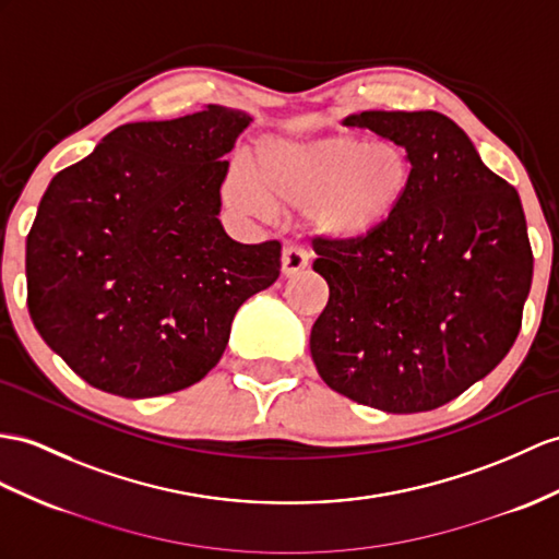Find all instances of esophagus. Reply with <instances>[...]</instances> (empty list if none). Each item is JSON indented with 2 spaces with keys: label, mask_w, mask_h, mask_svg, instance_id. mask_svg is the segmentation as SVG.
Segmentation results:
<instances>
[{
  "label": "esophagus",
  "mask_w": 559,
  "mask_h": 559,
  "mask_svg": "<svg viewBox=\"0 0 559 559\" xmlns=\"http://www.w3.org/2000/svg\"><path fill=\"white\" fill-rule=\"evenodd\" d=\"M304 267H308L306 249L298 247V243H289V247H284V251H282V272H284V275H296V272H301Z\"/></svg>",
  "instance_id": "1"
}]
</instances>
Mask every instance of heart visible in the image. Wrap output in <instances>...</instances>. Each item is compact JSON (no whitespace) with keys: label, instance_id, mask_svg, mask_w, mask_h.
Returning a JSON list of instances; mask_svg holds the SVG:
<instances>
[{"label":"heart","instance_id":"obj_1","mask_svg":"<svg viewBox=\"0 0 559 559\" xmlns=\"http://www.w3.org/2000/svg\"><path fill=\"white\" fill-rule=\"evenodd\" d=\"M413 182V154L396 140L367 142L356 134L267 140L258 146L251 173L241 166L227 170L223 199L249 215H263L270 206H304L316 233L362 239L396 215Z\"/></svg>","mask_w":559,"mask_h":559}]
</instances>
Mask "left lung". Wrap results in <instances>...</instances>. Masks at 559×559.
Returning a JSON list of instances; mask_svg holds the SVG:
<instances>
[{"instance_id": "8db88e82", "label": "left lung", "mask_w": 559, "mask_h": 559, "mask_svg": "<svg viewBox=\"0 0 559 559\" xmlns=\"http://www.w3.org/2000/svg\"><path fill=\"white\" fill-rule=\"evenodd\" d=\"M344 126L405 144L415 182L374 235L312 239L330 301L310 356L350 401L427 413L484 379L520 334L534 275L522 201L439 111H362Z\"/></svg>"}]
</instances>
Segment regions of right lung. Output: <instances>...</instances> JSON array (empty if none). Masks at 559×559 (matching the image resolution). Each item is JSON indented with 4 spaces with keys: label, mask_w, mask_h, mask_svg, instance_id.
I'll return each mask as SVG.
<instances>
[{
    "label": "right lung",
    "mask_w": 559,
    "mask_h": 559,
    "mask_svg": "<svg viewBox=\"0 0 559 559\" xmlns=\"http://www.w3.org/2000/svg\"><path fill=\"white\" fill-rule=\"evenodd\" d=\"M251 116L209 104L128 122L53 175L25 247L28 310L94 389L152 399L201 382L235 312L280 277L282 243H239L221 185Z\"/></svg>",
    "instance_id": "add662e5"
}]
</instances>
